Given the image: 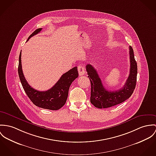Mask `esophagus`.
<instances>
[{"instance_id": "34e87169", "label": "esophagus", "mask_w": 156, "mask_h": 156, "mask_svg": "<svg viewBox=\"0 0 156 156\" xmlns=\"http://www.w3.org/2000/svg\"><path fill=\"white\" fill-rule=\"evenodd\" d=\"M78 72L80 76H83L86 73V69L82 65H80L78 66Z\"/></svg>"}]
</instances>
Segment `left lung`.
<instances>
[{
    "mask_svg": "<svg viewBox=\"0 0 156 156\" xmlns=\"http://www.w3.org/2000/svg\"><path fill=\"white\" fill-rule=\"evenodd\" d=\"M130 72L125 85L117 90H107L102 83L99 75L90 64L86 66L88 77L90 80V102L95 107L105 108L119 104L129 98L136 86L137 76V63L135 59L133 50L129 46Z\"/></svg>",
    "mask_w": 156,
    "mask_h": 156,
    "instance_id": "8db88e82",
    "label": "left lung"
}]
</instances>
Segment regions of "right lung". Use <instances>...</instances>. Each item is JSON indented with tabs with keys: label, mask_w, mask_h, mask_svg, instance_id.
I'll return each mask as SVG.
<instances>
[{
	"label": "right lung",
	"mask_w": 156,
	"mask_h": 156,
	"mask_svg": "<svg viewBox=\"0 0 156 156\" xmlns=\"http://www.w3.org/2000/svg\"><path fill=\"white\" fill-rule=\"evenodd\" d=\"M42 29L36 30L28 37L27 41L32 36L39 33ZM18 71L23 89L31 102L39 107L51 110H59L64 105L68 97L70 86L79 76L77 68L75 67L62 74L56 84L50 89L46 91L37 90L28 85L24 77L21 65V51L19 56Z\"/></svg>",
	"instance_id": "add662e5"
}]
</instances>
